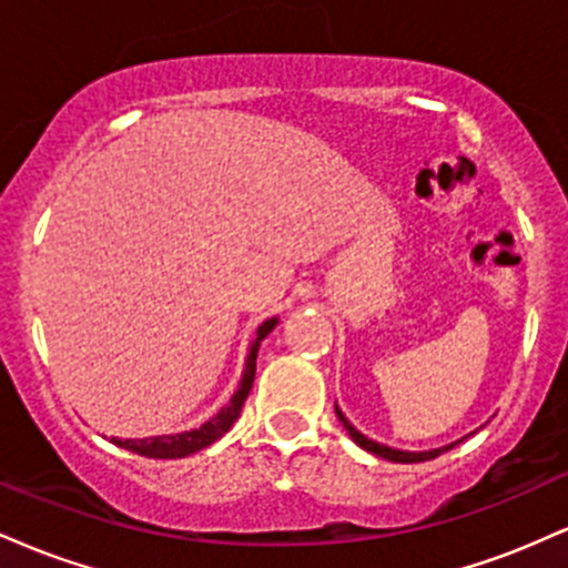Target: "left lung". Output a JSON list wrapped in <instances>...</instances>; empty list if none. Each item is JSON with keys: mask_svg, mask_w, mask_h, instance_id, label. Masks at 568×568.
I'll return each mask as SVG.
<instances>
[{"mask_svg": "<svg viewBox=\"0 0 568 568\" xmlns=\"http://www.w3.org/2000/svg\"><path fill=\"white\" fill-rule=\"evenodd\" d=\"M336 416H338V422H342V425H344V429H347V433H349V438L357 443V446H361V448H366V452H371V454L382 456V459H389V462H403V465H414V462H427V459H435V456H440L443 452H448V448H454V443H452V446H446V448H433V452H422V454H410V452H395V448H389V446H382V443H376V440H368L366 435H363V433H357V429L352 427L349 422H347V416H344L342 410H338V408H336Z\"/></svg>", "mask_w": 568, "mask_h": 568, "instance_id": "obj_1", "label": "left lung"}]
</instances>
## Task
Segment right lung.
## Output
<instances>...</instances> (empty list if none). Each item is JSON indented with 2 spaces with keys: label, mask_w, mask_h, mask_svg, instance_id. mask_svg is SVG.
I'll use <instances>...</instances> for the list:
<instances>
[{
  "label": "right lung",
  "mask_w": 568,
  "mask_h": 568,
  "mask_svg": "<svg viewBox=\"0 0 568 568\" xmlns=\"http://www.w3.org/2000/svg\"><path fill=\"white\" fill-rule=\"evenodd\" d=\"M275 317L266 321L262 328L256 331V342H253L251 352H247V363H245V374L243 382H240V389L234 393V397L230 400V406H224L213 416L211 422H205L200 429H189V433L181 435H160V438H143V440H116V446L128 448V452L149 456V459H179V456H189L200 448H207L211 443H216L221 435L230 429L234 422H237L240 410L245 406V397L251 393L253 387V376H256V355H258V344L264 342V336L275 328Z\"/></svg>",
  "instance_id": "obj_1"
}]
</instances>
